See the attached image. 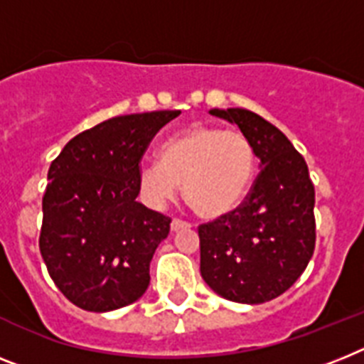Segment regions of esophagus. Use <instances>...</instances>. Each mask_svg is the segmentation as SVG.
Here are the masks:
<instances>
[{
	"label": "esophagus",
	"instance_id": "obj_1",
	"mask_svg": "<svg viewBox=\"0 0 364 364\" xmlns=\"http://www.w3.org/2000/svg\"><path fill=\"white\" fill-rule=\"evenodd\" d=\"M192 228L191 222H185L181 218H173L172 220V231H179V229H188Z\"/></svg>",
	"mask_w": 364,
	"mask_h": 364
}]
</instances>
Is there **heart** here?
Here are the masks:
<instances>
[{
    "mask_svg": "<svg viewBox=\"0 0 364 364\" xmlns=\"http://www.w3.org/2000/svg\"><path fill=\"white\" fill-rule=\"evenodd\" d=\"M255 168L257 155L244 133L194 124L164 140L159 148V163L140 164L136 185L149 207L163 209L183 183L192 210L213 220L242 203Z\"/></svg>",
    "mask_w": 364,
    "mask_h": 364,
    "instance_id": "1",
    "label": "heart"
}]
</instances>
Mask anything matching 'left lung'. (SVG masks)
<instances>
[{
  "label": "left lung",
  "mask_w": 364,
  "mask_h": 364,
  "mask_svg": "<svg viewBox=\"0 0 364 364\" xmlns=\"http://www.w3.org/2000/svg\"><path fill=\"white\" fill-rule=\"evenodd\" d=\"M210 114L239 125L261 172L237 209L198 228L201 277L225 300L264 304L289 291L313 257L314 185L305 159L262 116L246 109Z\"/></svg>",
  "instance_id": "left-lung-1"
}]
</instances>
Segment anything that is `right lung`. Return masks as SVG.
<instances>
[{
    "mask_svg": "<svg viewBox=\"0 0 364 364\" xmlns=\"http://www.w3.org/2000/svg\"><path fill=\"white\" fill-rule=\"evenodd\" d=\"M179 114L109 118L73 136L51 163L38 246L55 285L81 309H120L148 289L149 262L172 218L136 201V176L149 142Z\"/></svg>",
    "mask_w": 364,
    "mask_h": 364,
    "instance_id": "add662e5",
    "label": "right lung"
}]
</instances>
